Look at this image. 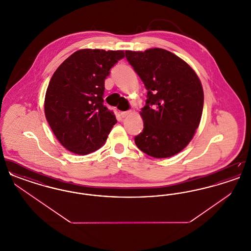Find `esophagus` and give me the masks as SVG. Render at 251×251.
<instances>
[{"label": "esophagus", "mask_w": 251, "mask_h": 251, "mask_svg": "<svg viewBox=\"0 0 251 251\" xmlns=\"http://www.w3.org/2000/svg\"><path fill=\"white\" fill-rule=\"evenodd\" d=\"M131 113L132 112H131V110H129V111H122V112H120V115H121L122 118H126L129 115H131Z\"/></svg>", "instance_id": "1"}]
</instances>
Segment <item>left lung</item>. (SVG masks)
I'll use <instances>...</instances> for the list:
<instances>
[{
	"mask_svg": "<svg viewBox=\"0 0 251 251\" xmlns=\"http://www.w3.org/2000/svg\"><path fill=\"white\" fill-rule=\"evenodd\" d=\"M126 58L148 90L140 115L142 132L137 148L154 158L179 153L191 141L202 115L201 83L191 67L164 49L125 51Z\"/></svg>",
	"mask_w": 251,
	"mask_h": 251,
	"instance_id": "8db88e82",
	"label": "left lung"
}]
</instances>
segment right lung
Listing matches in <instances>:
<instances>
[{
    "label": "right lung",
    "instance_id": "1",
    "mask_svg": "<svg viewBox=\"0 0 251 251\" xmlns=\"http://www.w3.org/2000/svg\"><path fill=\"white\" fill-rule=\"evenodd\" d=\"M124 56L123 50H79L53 73L45 96V116L68 151L85 155L105 143L117 120L103 105L104 81Z\"/></svg>",
    "mask_w": 251,
    "mask_h": 251
}]
</instances>
